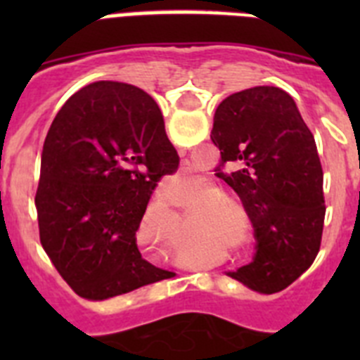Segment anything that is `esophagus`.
I'll use <instances>...</instances> for the list:
<instances>
[{
	"instance_id": "esophagus-1",
	"label": "esophagus",
	"mask_w": 360,
	"mask_h": 360,
	"mask_svg": "<svg viewBox=\"0 0 360 360\" xmlns=\"http://www.w3.org/2000/svg\"><path fill=\"white\" fill-rule=\"evenodd\" d=\"M178 151H180V153H186V149H178Z\"/></svg>"
}]
</instances>
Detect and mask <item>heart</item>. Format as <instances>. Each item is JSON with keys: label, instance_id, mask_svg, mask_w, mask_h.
I'll return each instance as SVG.
<instances>
[{"label": "heart", "instance_id": "heart-1", "mask_svg": "<svg viewBox=\"0 0 360 360\" xmlns=\"http://www.w3.org/2000/svg\"><path fill=\"white\" fill-rule=\"evenodd\" d=\"M219 203H224L221 200H216V202H212V205H219Z\"/></svg>", "mask_w": 360, "mask_h": 360}]
</instances>
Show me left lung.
Wrapping results in <instances>:
<instances>
[{
  "instance_id": "obj_1",
  "label": "left lung",
  "mask_w": 360,
  "mask_h": 360,
  "mask_svg": "<svg viewBox=\"0 0 360 360\" xmlns=\"http://www.w3.org/2000/svg\"><path fill=\"white\" fill-rule=\"evenodd\" d=\"M211 141L221 155L216 176L238 193L257 241L254 262L229 276L263 294L283 290L314 263L323 236L314 135L287 91L256 86L219 103Z\"/></svg>"
}]
</instances>
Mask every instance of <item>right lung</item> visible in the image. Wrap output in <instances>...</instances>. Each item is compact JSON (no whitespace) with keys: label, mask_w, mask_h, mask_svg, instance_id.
Here are the masks:
<instances>
[{"label":"right lung","mask_w":360,"mask_h":360,"mask_svg":"<svg viewBox=\"0 0 360 360\" xmlns=\"http://www.w3.org/2000/svg\"><path fill=\"white\" fill-rule=\"evenodd\" d=\"M178 162L141 88L98 81L66 101L44 139L36 209L44 252L75 294L104 301L174 276L146 262L136 231Z\"/></svg>","instance_id":"obj_1"}]
</instances>
